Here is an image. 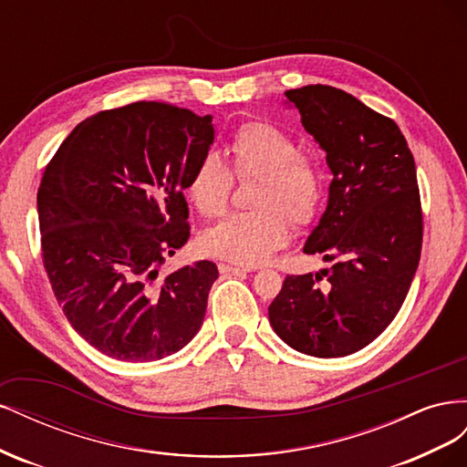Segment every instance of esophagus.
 I'll return each mask as SVG.
<instances>
[{"label": "esophagus", "mask_w": 467, "mask_h": 467, "mask_svg": "<svg viewBox=\"0 0 467 467\" xmlns=\"http://www.w3.org/2000/svg\"><path fill=\"white\" fill-rule=\"evenodd\" d=\"M218 268H220V273H251L253 268H249V266H242V265H228V263H220L218 265Z\"/></svg>", "instance_id": "esophagus-1"}]
</instances>
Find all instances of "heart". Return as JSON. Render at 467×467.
Returning <instances> with one entry per match:
<instances>
[{"instance_id":"1","label":"heart","mask_w":467,"mask_h":467,"mask_svg":"<svg viewBox=\"0 0 467 467\" xmlns=\"http://www.w3.org/2000/svg\"><path fill=\"white\" fill-rule=\"evenodd\" d=\"M235 177H259L251 212H235L201 235V249L212 257L255 266L271 259L288 242V218L304 225L321 202V175L316 163L300 153L285 130L266 122H249L232 142ZM230 167L216 151L196 161L187 181V194L204 218H216L228 206L234 187Z\"/></svg>"}]
</instances>
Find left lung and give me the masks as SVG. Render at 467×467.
I'll return each instance as SVG.
<instances>
[{
  "instance_id": "left-lung-1",
  "label": "left lung",
  "mask_w": 467,
  "mask_h": 467,
  "mask_svg": "<svg viewBox=\"0 0 467 467\" xmlns=\"http://www.w3.org/2000/svg\"><path fill=\"white\" fill-rule=\"evenodd\" d=\"M285 95L327 153L329 201L304 253L333 266L286 276L268 321L304 355L348 357L398 316L417 273L422 214L415 160L398 124L343 89L317 83Z\"/></svg>"
}]
</instances>
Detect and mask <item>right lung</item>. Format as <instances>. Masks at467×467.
I'll use <instances>...</instances> for the list:
<instances>
[{
	"label": "right lung",
	"instance_id": "obj_1",
	"mask_svg": "<svg viewBox=\"0 0 467 467\" xmlns=\"http://www.w3.org/2000/svg\"><path fill=\"white\" fill-rule=\"evenodd\" d=\"M212 144L210 115L140 101L79 122L47 167L45 268L69 325L110 358L160 360L201 329L216 265L160 268L187 244L182 191Z\"/></svg>",
	"mask_w": 467,
	"mask_h": 467
}]
</instances>
